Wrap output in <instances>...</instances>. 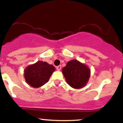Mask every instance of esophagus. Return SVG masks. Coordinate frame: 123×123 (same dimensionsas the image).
I'll return each instance as SVG.
<instances>
[{
	"mask_svg": "<svg viewBox=\"0 0 123 123\" xmlns=\"http://www.w3.org/2000/svg\"><path fill=\"white\" fill-rule=\"evenodd\" d=\"M56 69H57V70H60L61 69V66L59 65V66H57V67H56Z\"/></svg>",
	"mask_w": 123,
	"mask_h": 123,
	"instance_id": "1",
	"label": "esophagus"
}]
</instances>
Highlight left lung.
<instances>
[{
  "label": "left lung",
  "instance_id": "left-lung-1",
  "mask_svg": "<svg viewBox=\"0 0 123 123\" xmlns=\"http://www.w3.org/2000/svg\"><path fill=\"white\" fill-rule=\"evenodd\" d=\"M62 73L68 84L76 89L84 87L90 75L88 68L77 60L68 62L66 66L63 68Z\"/></svg>",
  "mask_w": 123,
  "mask_h": 123
}]
</instances>
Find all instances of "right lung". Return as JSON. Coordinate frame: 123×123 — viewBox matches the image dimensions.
<instances>
[{
	"mask_svg": "<svg viewBox=\"0 0 123 123\" xmlns=\"http://www.w3.org/2000/svg\"><path fill=\"white\" fill-rule=\"evenodd\" d=\"M54 70L53 65L39 61L26 68L24 73L25 80L32 87H40L49 81Z\"/></svg>",
	"mask_w": 123,
	"mask_h": 123,
	"instance_id": "add662e5",
	"label": "right lung"
}]
</instances>
